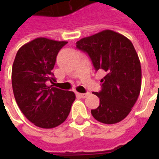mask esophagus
Instances as JSON below:
<instances>
[{"mask_svg":"<svg viewBox=\"0 0 159 159\" xmlns=\"http://www.w3.org/2000/svg\"><path fill=\"white\" fill-rule=\"evenodd\" d=\"M76 95L80 98H86L88 95H89V93H76Z\"/></svg>","mask_w":159,"mask_h":159,"instance_id":"1","label":"esophagus"}]
</instances>
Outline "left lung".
Returning <instances> with one entry per match:
<instances>
[{"mask_svg":"<svg viewBox=\"0 0 159 159\" xmlns=\"http://www.w3.org/2000/svg\"><path fill=\"white\" fill-rule=\"evenodd\" d=\"M87 52L95 70H103L101 90L93 92L100 106L91 110L100 123L113 124L124 119L136 102L141 88V67L132 42L119 33L106 30L76 42Z\"/></svg>","mask_w":159,"mask_h":159,"instance_id":"1","label":"left lung"}]
</instances>
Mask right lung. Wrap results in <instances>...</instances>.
Wrapping results in <instances>:
<instances>
[{
	"instance_id": "right-lung-1",
	"label": "right lung",
	"mask_w": 159,
	"mask_h": 159,
	"mask_svg": "<svg viewBox=\"0 0 159 159\" xmlns=\"http://www.w3.org/2000/svg\"><path fill=\"white\" fill-rule=\"evenodd\" d=\"M67 42L38 37L22 46L12 70L13 94L19 109L36 126L52 129L64 123L76 99L72 91L54 88L52 72L59 50Z\"/></svg>"
}]
</instances>
